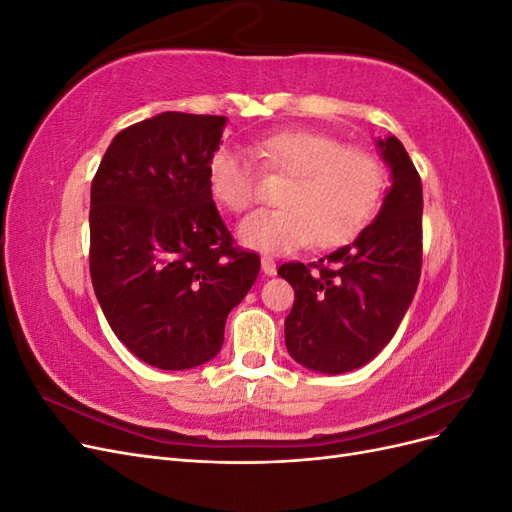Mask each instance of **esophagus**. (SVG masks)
Returning a JSON list of instances; mask_svg holds the SVG:
<instances>
[{
	"instance_id": "1",
	"label": "esophagus",
	"mask_w": 512,
	"mask_h": 512,
	"mask_svg": "<svg viewBox=\"0 0 512 512\" xmlns=\"http://www.w3.org/2000/svg\"><path fill=\"white\" fill-rule=\"evenodd\" d=\"M260 265H262V273H265V275H275V260L273 258L262 256Z\"/></svg>"
}]
</instances>
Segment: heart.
I'll list each match as a JSON object with an SVG mask.
<instances>
[{"mask_svg": "<svg viewBox=\"0 0 512 512\" xmlns=\"http://www.w3.org/2000/svg\"><path fill=\"white\" fill-rule=\"evenodd\" d=\"M252 153L262 170L290 177L280 209L241 222L239 239L252 250L286 254L309 241L329 250L354 239L378 211L386 166L367 147L314 130H280L258 138ZM207 185L220 207L243 213L256 200V168L239 149L220 145L207 160Z\"/></svg>", "mask_w": 512, "mask_h": 512, "instance_id": "obj_1", "label": "heart"}]
</instances>
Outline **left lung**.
Returning a JSON list of instances; mask_svg holds the SVG:
<instances>
[{
    "instance_id": "left-lung-1",
    "label": "left lung",
    "mask_w": 512,
    "mask_h": 512,
    "mask_svg": "<svg viewBox=\"0 0 512 512\" xmlns=\"http://www.w3.org/2000/svg\"><path fill=\"white\" fill-rule=\"evenodd\" d=\"M393 185L378 218L354 243L318 262L277 269L294 288L286 348L322 374L363 367L391 342L408 312L423 265V185L399 138L378 141Z\"/></svg>"
}]
</instances>
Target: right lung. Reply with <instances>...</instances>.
<instances>
[{
    "mask_svg": "<svg viewBox=\"0 0 512 512\" xmlns=\"http://www.w3.org/2000/svg\"><path fill=\"white\" fill-rule=\"evenodd\" d=\"M226 117L168 111L121 130L91 181L89 273L119 342L158 369L211 361L260 258L215 209L207 160Z\"/></svg>",
    "mask_w": 512,
    "mask_h": 512,
    "instance_id": "obj_1",
    "label": "right lung"
}]
</instances>
